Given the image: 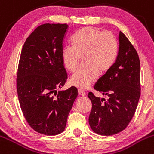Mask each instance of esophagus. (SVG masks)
Wrapping results in <instances>:
<instances>
[{
    "label": "esophagus",
    "instance_id": "34e87169",
    "mask_svg": "<svg viewBox=\"0 0 154 154\" xmlns=\"http://www.w3.org/2000/svg\"><path fill=\"white\" fill-rule=\"evenodd\" d=\"M78 94H79V95H80V96H82V97L85 96V91L82 89H78Z\"/></svg>",
    "mask_w": 154,
    "mask_h": 154
}]
</instances>
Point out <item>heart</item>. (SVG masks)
Here are the masks:
<instances>
[{"label":"heart","instance_id":"b5f03b06","mask_svg":"<svg viewBox=\"0 0 154 154\" xmlns=\"http://www.w3.org/2000/svg\"><path fill=\"white\" fill-rule=\"evenodd\" d=\"M72 46L62 50L63 63L71 72L77 69L83 59L84 66L71 78V83L88 88L97 80L99 74L108 72L115 63L119 51L116 37L111 32L85 27L73 36Z\"/></svg>","mask_w":154,"mask_h":154}]
</instances>
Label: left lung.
<instances>
[{"label": "left lung", "instance_id": "left-lung-1", "mask_svg": "<svg viewBox=\"0 0 154 154\" xmlns=\"http://www.w3.org/2000/svg\"><path fill=\"white\" fill-rule=\"evenodd\" d=\"M119 46L113 67L100 77L94 89L108 100L88 94L92 103L88 122L97 134L111 136L123 131L135 114L141 94L140 62L137 50L119 32Z\"/></svg>", "mask_w": 154, "mask_h": 154}]
</instances>
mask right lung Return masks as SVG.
Instances as JSON below:
<instances>
[{
  "mask_svg": "<svg viewBox=\"0 0 154 154\" xmlns=\"http://www.w3.org/2000/svg\"><path fill=\"white\" fill-rule=\"evenodd\" d=\"M69 26L45 23L37 27L23 46L17 73V91L23 114L30 127L44 135L64 131L77 89L63 86V40Z\"/></svg>",
  "mask_w": 154,
  "mask_h": 154,
  "instance_id": "1",
  "label": "right lung"
}]
</instances>
